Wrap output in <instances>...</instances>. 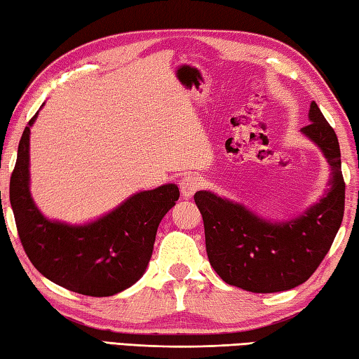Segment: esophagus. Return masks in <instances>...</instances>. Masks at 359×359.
Returning a JSON list of instances; mask_svg holds the SVG:
<instances>
[{"label":"esophagus","instance_id":"1","mask_svg":"<svg viewBox=\"0 0 359 359\" xmlns=\"http://www.w3.org/2000/svg\"><path fill=\"white\" fill-rule=\"evenodd\" d=\"M199 180L196 177H193V175H185L184 179L180 180V193H182V198L185 199H190L194 196V193L199 190Z\"/></svg>","mask_w":359,"mask_h":359}]
</instances>
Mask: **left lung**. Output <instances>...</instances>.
Returning <instances> with one entry per match:
<instances>
[{"mask_svg": "<svg viewBox=\"0 0 359 359\" xmlns=\"http://www.w3.org/2000/svg\"><path fill=\"white\" fill-rule=\"evenodd\" d=\"M309 121L301 133L320 149L331 172L326 191L297 217L274 220L214 191L194 194L209 263L228 285L252 293L287 291L306 282L330 252L344 218L340 149L315 101Z\"/></svg>", "mask_w": 359, "mask_h": 359, "instance_id": "obj_1", "label": "left lung"}]
</instances>
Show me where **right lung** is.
Returning a JSON list of instances; mask_svg holds the SVG:
<instances>
[{"mask_svg":"<svg viewBox=\"0 0 359 359\" xmlns=\"http://www.w3.org/2000/svg\"><path fill=\"white\" fill-rule=\"evenodd\" d=\"M39 111L22 135L9 188L22 245L36 269L60 287L96 297L117 294L144 276L158 224L175 205L179 188L165 184L137 191L85 223L46 217L32 196L29 174V136Z\"/></svg>","mask_w":359,"mask_h":359,"instance_id":"add662e5","label":"right lung"}]
</instances>
